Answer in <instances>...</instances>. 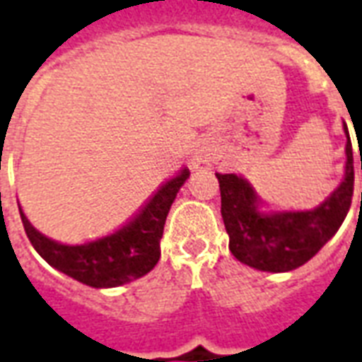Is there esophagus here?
I'll return each instance as SVG.
<instances>
[{"label":"esophagus","mask_w":362,"mask_h":362,"mask_svg":"<svg viewBox=\"0 0 362 362\" xmlns=\"http://www.w3.org/2000/svg\"><path fill=\"white\" fill-rule=\"evenodd\" d=\"M194 165L197 168H205L209 165V160L205 157H197V159H194Z\"/></svg>","instance_id":"34e87169"}]
</instances>
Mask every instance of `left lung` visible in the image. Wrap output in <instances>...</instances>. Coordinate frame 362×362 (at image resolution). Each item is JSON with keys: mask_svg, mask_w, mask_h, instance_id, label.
<instances>
[{"mask_svg": "<svg viewBox=\"0 0 362 362\" xmlns=\"http://www.w3.org/2000/svg\"><path fill=\"white\" fill-rule=\"evenodd\" d=\"M345 155L347 163L341 184L326 202L310 211L261 213L259 197L247 180L235 174H216L222 221L228 232L232 255L247 267L267 272H288L317 255L338 232L351 207L355 170L349 134Z\"/></svg>", "mask_w": 362, "mask_h": 362, "instance_id": "obj_1", "label": "left lung"}]
</instances>
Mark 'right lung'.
Segmentation results:
<instances>
[{"label": "right lung", "instance_id": "obj_1", "mask_svg": "<svg viewBox=\"0 0 362 362\" xmlns=\"http://www.w3.org/2000/svg\"><path fill=\"white\" fill-rule=\"evenodd\" d=\"M189 170L182 168L165 182L149 202L122 228L99 240L65 245L53 242L32 226L21 211L28 240L53 269L92 288H115L141 278L159 263L160 238L174 197L188 180Z\"/></svg>", "mask_w": 362, "mask_h": 362}]
</instances>
